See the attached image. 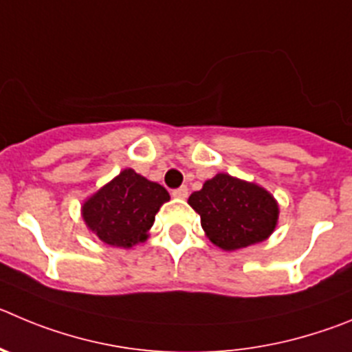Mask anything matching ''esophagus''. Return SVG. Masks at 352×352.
Listing matches in <instances>:
<instances>
[{"mask_svg": "<svg viewBox=\"0 0 352 352\" xmlns=\"http://www.w3.org/2000/svg\"><path fill=\"white\" fill-rule=\"evenodd\" d=\"M173 197H176V199H185V197H188V188H186L185 185L179 186V188H174V190H173Z\"/></svg>", "mask_w": 352, "mask_h": 352, "instance_id": "obj_1", "label": "esophagus"}]
</instances>
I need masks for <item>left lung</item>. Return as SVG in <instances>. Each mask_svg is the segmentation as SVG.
<instances>
[{"instance_id": "left-lung-1", "label": "left lung", "mask_w": 352, "mask_h": 352, "mask_svg": "<svg viewBox=\"0 0 352 352\" xmlns=\"http://www.w3.org/2000/svg\"><path fill=\"white\" fill-rule=\"evenodd\" d=\"M188 204L201 214V225L212 244L234 251L265 241L276 228V201L267 190L216 174L202 190L193 192Z\"/></svg>"}]
</instances>
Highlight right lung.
Returning <instances> with one entry per match:
<instances>
[{
  "instance_id": "1",
  "label": "right lung",
  "mask_w": 352,
  "mask_h": 352,
  "mask_svg": "<svg viewBox=\"0 0 352 352\" xmlns=\"http://www.w3.org/2000/svg\"><path fill=\"white\" fill-rule=\"evenodd\" d=\"M167 201L164 186L125 169L83 204V220L102 243L131 248L146 239L155 214Z\"/></svg>"
}]
</instances>
